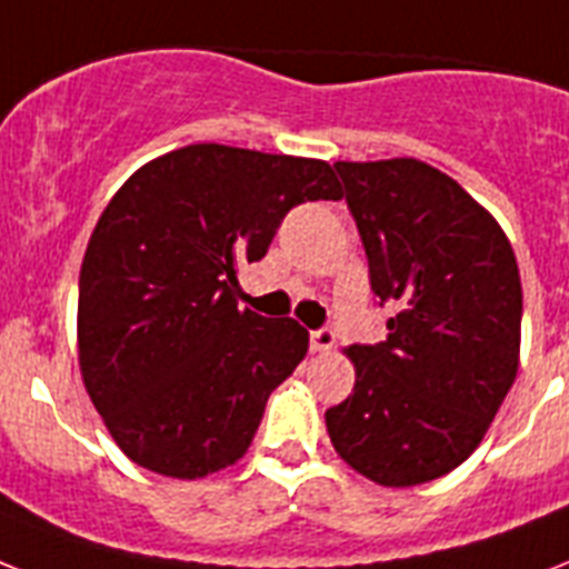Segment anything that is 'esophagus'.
I'll list each match as a JSON object with an SVG mask.
<instances>
[{
    "label": "esophagus",
    "mask_w": 569,
    "mask_h": 569,
    "mask_svg": "<svg viewBox=\"0 0 569 569\" xmlns=\"http://www.w3.org/2000/svg\"><path fill=\"white\" fill-rule=\"evenodd\" d=\"M332 345H336V332L330 327H318V330L309 332V348L316 353H327V350H332Z\"/></svg>",
    "instance_id": "obj_1"
}]
</instances>
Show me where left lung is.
<instances>
[{
  "instance_id": "left-lung-1",
  "label": "left lung",
  "mask_w": 569,
  "mask_h": 569,
  "mask_svg": "<svg viewBox=\"0 0 569 569\" xmlns=\"http://www.w3.org/2000/svg\"><path fill=\"white\" fill-rule=\"evenodd\" d=\"M336 172L373 295L397 316L386 341L345 350L357 386L327 409V432L371 482H432L477 450L517 377L515 251L491 212L420 160H339Z\"/></svg>"
}]
</instances>
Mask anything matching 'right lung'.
<instances>
[{"instance_id":"1","label":"right lung","mask_w":569,"mask_h":569,"mask_svg":"<svg viewBox=\"0 0 569 569\" xmlns=\"http://www.w3.org/2000/svg\"><path fill=\"white\" fill-rule=\"evenodd\" d=\"M336 198L325 160L216 142L157 157L110 198L81 262L78 365L128 459L201 479L248 452L309 332L239 309V266L292 207Z\"/></svg>"}]
</instances>
